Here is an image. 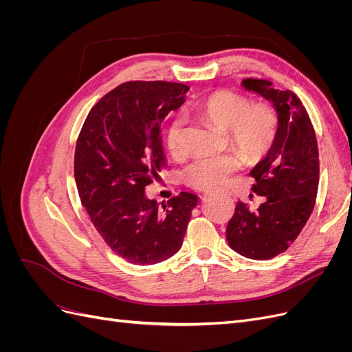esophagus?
<instances>
[{"instance_id": "esophagus-1", "label": "esophagus", "mask_w": 352, "mask_h": 352, "mask_svg": "<svg viewBox=\"0 0 352 352\" xmlns=\"http://www.w3.org/2000/svg\"><path fill=\"white\" fill-rule=\"evenodd\" d=\"M210 194H212V192H210V190H208V192H206V195H210Z\"/></svg>"}]
</instances>
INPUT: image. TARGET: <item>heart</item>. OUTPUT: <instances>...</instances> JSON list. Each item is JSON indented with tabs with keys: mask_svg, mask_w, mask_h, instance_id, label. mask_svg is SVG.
Returning a JSON list of instances; mask_svg holds the SVG:
<instances>
[{
	"mask_svg": "<svg viewBox=\"0 0 352 352\" xmlns=\"http://www.w3.org/2000/svg\"><path fill=\"white\" fill-rule=\"evenodd\" d=\"M197 113L220 129H226L233 146L248 162L263 158L274 141L278 119L267 105H251L243 95L232 91H217L195 104ZM185 117L177 114L167 127L166 142L173 157L184 155ZM239 154H221L199 158L186 168L188 184L197 189L208 190L225 186L229 179L242 168Z\"/></svg>",
	"mask_w": 352,
	"mask_h": 352,
	"instance_id": "obj_1",
	"label": "heart"
}]
</instances>
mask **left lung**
I'll list each match as a JSON object with an SVG mask.
<instances>
[{
    "label": "left lung",
    "mask_w": 352,
    "mask_h": 352,
    "mask_svg": "<svg viewBox=\"0 0 352 352\" xmlns=\"http://www.w3.org/2000/svg\"><path fill=\"white\" fill-rule=\"evenodd\" d=\"M245 89L260 94L278 111V132L270 151L250 173L252 190L264 202L251 210L238 202L226 238L233 251L251 260H270L298 238L316 206L318 146L313 123L296 95L274 89L264 79H245Z\"/></svg>",
    "instance_id": "8db88e82"
}]
</instances>
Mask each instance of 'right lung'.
Returning <instances> with one entry per match:
<instances>
[{"mask_svg": "<svg viewBox=\"0 0 352 352\" xmlns=\"http://www.w3.org/2000/svg\"><path fill=\"white\" fill-rule=\"evenodd\" d=\"M184 83L131 80L94 105L78 136L74 179L104 242L138 265L168 260L184 243L198 197L180 192L163 210L145 188L166 167L162 129L185 102Z\"/></svg>", "mask_w": 352, "mask_h": 352, "instance_id": "obj_1", "label": "right lung"}]
</instances>
